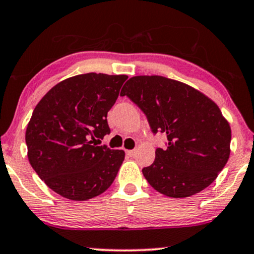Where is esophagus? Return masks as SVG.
<instances>
[{"label": "esophagus", "mask_w": 254, "mask_h": 254, "mask_svg": "<svg viewBox=\"0 0 254 254\" xmlns=\"http://www.w3.org/2000/svg\"><path fill=\"white\" fill-rule=\"evenodd\" d=\"M126 153H127V155H129V156H134V155H135V153H136V150H135V149L126 150Z\"/></svg>", "instance_id": "esophagus-1"}]
</instances>
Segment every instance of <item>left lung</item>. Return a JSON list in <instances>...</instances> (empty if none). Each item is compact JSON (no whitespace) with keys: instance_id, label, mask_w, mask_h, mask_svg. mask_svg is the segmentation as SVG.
Listing matches in <instances>:
<instances>
[{"instance_id":"1","label":"left lung","mask_w":254,"mask_h":254,"mask_svg":"<svg viewBox=\"0 0 254 254\" xmlns=\"http://www.w3.org/2000/svg\"><path fill=\"white\" fill-rule=\"evenodd\" d=\"M120 95L141 108L153 133L167 134V148H157L155 161L142 169L156 191L184 198L217 179L230 157L231 127L215 101L162 75L131 77Z\"/></svg>"}]
</instances>
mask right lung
<instances>
[{
    "instance_id": "right-lung-1",
    "label": "right lung",
    "mask_w": 254,
    "mask_h": 254,
    "mask_svg": "<svg viewBox=\"0 0 254 254\" xmlns=\"http://www.w3.org/2000/svg\"><path fill=\"white\" fill-rule=\"evenodd\" d=\"M127 78L94 72L74 75L55 85L35 107L25 131L28 159L58 195L87 200L113 183L125 151L94 141L111 133L107 113Z\"/></svg>"
}]
</instances>
